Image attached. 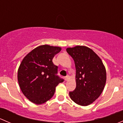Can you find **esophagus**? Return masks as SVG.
<instances>
[{"instance_id": "34e87169", "label": "esophagus", "mask_w": 123, "mask_h": 123, "mask_svg": "<svg viewBox=\"0 0 123 123\" xmlns=\"http://www.w3.org/2000/svg\"><path fill=\"white\" fill-rule=\"evenodd\" d=\"M69 78H70V77H69V75H67V76L65 77V81H67V80H69Z\"/></svg>"}]
</instances>
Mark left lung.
Segmentation results:
<instances>
[{
    "instance_id": "8db88e82",
    "label": "left lung",
    "mask_w": 123,
    "mask_h": 123,
    "mask_svg": "<svg viewBox=\"0 0 123 123\" xmlns=\"http://www.w3.org/2000/svg\"><path fill=\"white\" fill-rule=\"evenodd\" d=\"M67 52L74 61L76 87L69 92L71 99L78 105L87 106L101 95L106 80V72L101 59L85 46L68 48Z\"/></svg>"
}]
</instances>
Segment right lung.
Returning <instances> with one entry per match:
<instances>
[{
    "instance_id": "obj_1",
    "label": "right lung",
    "mask_w": 123,
    "mask_h": 123,
    "mask_svg": "<svg viewBox=\"0 0 123 123\" xmlns=\"http://www.w3.org/2000/svg\"><path fill=\"white\" fill-rule=\"evenodd\" d=\"M61 50V47L41 45L21 61L18 69V83L23 93L31 102L40 105L49 100L54 96L56 86L64 81L56 75L58 67L52 62Z\"/></svg>"
}]
</instances>
